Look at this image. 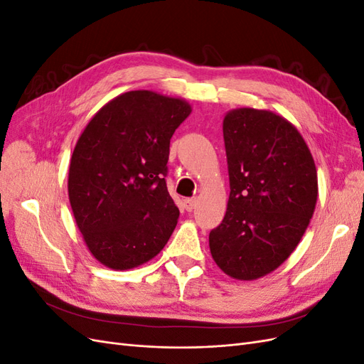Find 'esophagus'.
<instances>
[{"mask_svg":"<svg viewBox=\"0 0 364 364\" xmlns=\"http://www.w3.org/2000/svg\"><path fill=\"white\" fill-rule=\"evenodd\" d=\"M197 206V200L196 199H185L183 200V208L186 211H193V209Z\"/></svg>","mask_w":364,"mask_h":364,"instance_id":"obj_1","label":"esophagus"}]
</instances>
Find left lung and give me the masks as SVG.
<instances>
[{"label": "left lung", "mask_w": 364, "mask_h": 364, "mask_svg": "<svg viewBox=\"0 0 364 364\" xmlns=\"http://www.w3.org/2000/svg\"><path fill=\"white\" fill-rule=\"evenodd\" d=\"M230 194L209 250L228 277L253 281L277 270L299 245L317 202V170L289 119L232 109L223 119Z\"/></svg>", "instance_id": "8db88e82"}]
</instances>
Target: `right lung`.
Instances as JSON below:
<instances>
[{
  "label": "right lung",
  "mask_w": 364,
  "mask_h": 364,
  "mask_svg": "<svg viewBox=\"0 0 364 364\" xmlns=\"http://www.w3.org/2000/svg\"><path fill=\"white\" fill-rule=\"evenodd\" d=\"M182 98L139 90L107 102L75 142L68 197L91 255L112 270L155 258L178 225L165 176L170 139L191 114Z\"/></svg>",
  "instance_id": "obj_1"
}]
</instances>
